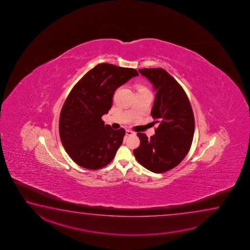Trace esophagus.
<instances>
[{"instance_id": "34e87169", "label": "esophagus", "mask_w": 250, "mask_h": 250, "mask_svg": "<svg viewBox=\"0 0 250 250\" xmlns=\"http://www.w3.org/2000/svg\"><path fill=\"white\" fill-rule=\"evenodd\" d=\"M134 134H135V132L131 131V130H129V129L126 130V135H127V136H132V135H134Z\"/></svg>"}]
</instances>
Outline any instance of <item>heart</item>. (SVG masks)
<instances>
[{"mask_svg":"<svg viewBox=\"0 0 250 250\" xmlns=\"http://www.w3.org/2000/svg\"><path fill=\"white\" fill-rule=\"evenodd\" d=\"M146 90H148V89L146 88L144 85H138L137 86V92L138 91H146Z\"/></svg>","mask_w":250,"mask_h":250,"instance_id":"heart-1","label":"heart"}]
</instances>
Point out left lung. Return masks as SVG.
Instances as JSON below:
<instances>
[{
    "label": "left lung",
    "mask_w": 250,
    "mask_h": 250,
    "mask_svg": "<svg viewBox=\"0 0 250 250\" xmlns=\"http://www.w3.org/2000/svg\"><path fill=\"white\" fill-rule=\"evenodd\" d=\"M139 72L157 92L151 115L158 127L150 139L137 133L140 145L134 149V155L144 168L163 173L179 165L189 152L194 135V115L187 93L165 69L144 68Z\"/></svg>",
    "instance_id": "8db88e82"
}]
</instances>
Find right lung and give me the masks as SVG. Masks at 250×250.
I'll use <instances>...</instances> for the list:
<instances>
[{"instance_id":"obj_1","label":"right lung","mask_w":250,"mask_h":250,"mask_svg":"<svg viewBox=\"0 0 250 250\" xmlns=\"http://www.w3.org/2000/svg\"><path fill=\"white\" fill-rule=\"evenodd\" d=\"M138 75L133 68L99 63L73 86L60 113V136L77 165L98 169L114 159L125 129L105 125L102 115L110 110L115 90Z\"/></svg>"}]
</instances>
